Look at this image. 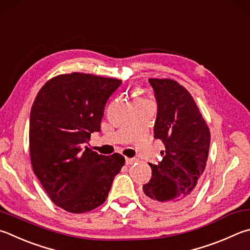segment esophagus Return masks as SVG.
Returning a JSON list of instances; mask_svg holds the SVG:
<instances>
[{"mask_svg":"<svg viewBox=\"0 0 250 250\" xmlns=\"http://www.w3.org/2000/svg\"><path fill=\"white\" fill-rule=\"evenodd\" d=\"M134 163H137V158H125V164L126 165H133Z\"/></svg>","mask_w":250,"mask_h":250,"instance_id":"obj_1","label":"esophagus"}]
</instances>
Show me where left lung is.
I'll use <instances>...</instances> for the list:
<instances>
[{
    "instance_id": "1",
    "label": "left lung",
    "mask_w": 250,
    "mask_h": 250,
    "mask_svg": "<svg viewBox=\"0 0 250 250\" xmlns=\"http://www.w3.org/2000/svg\"><path fill=\"white\" fill-rule=\"evenodd\" d=\"M157 102L154 139L165 149L152 178L143 186V199L161 211L185 208L198 191L206 169L210 130L190 93L170 79H149Z\"/></svg>"
}]
</instances>
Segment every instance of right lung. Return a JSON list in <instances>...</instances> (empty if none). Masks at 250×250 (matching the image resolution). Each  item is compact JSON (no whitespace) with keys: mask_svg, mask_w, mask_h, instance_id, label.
<instances>
[{"mask_svg":"<svg viewBox=\"0 0 250 250\" xmlns=\"http://www.w3.org/2000/svg\"><path fill=\"white\" fill-rule=\"evenodd\" d=\"M122 81L73 72L49 80L30 111L29 152L35 175L56 206L85 213L106 201L125 165L115 153L85 146L101 131L105 105Z\"/></svg>","mask_w":250,"mask_h":250,"instance_id":"1","label":"right lung"}]
</instances>
